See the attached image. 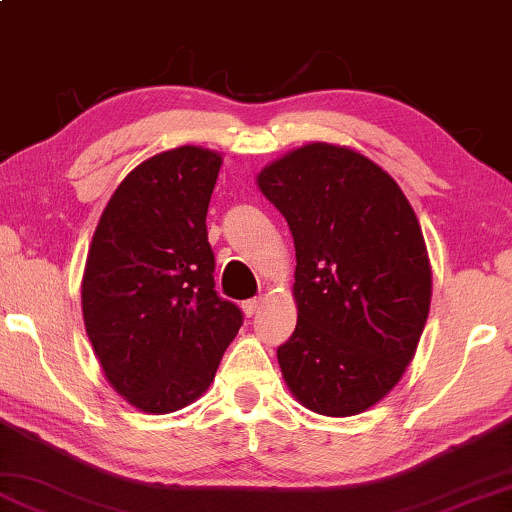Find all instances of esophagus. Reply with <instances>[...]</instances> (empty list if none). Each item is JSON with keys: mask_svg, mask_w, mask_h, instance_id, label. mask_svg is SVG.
Instances as JSON below:
<instances>
[{"mask_svg": "<svg viewBox=\"0 0 512 512\" xmlns=\"http://www.w3.org/2000/svg\"><path fill=\"white\" fill-rule=\"evenodd\" d=\"M260 306H262V299H260V297L245 299V302H243V313H245V316H248V318H252L257 311H260Z\"/></svg>", "mask_w": 512, "mask_h": 512, "instance_id": "obj_1", "label": "esophagus"}]
</instances>
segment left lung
Listing matches in <instances>:
<instances>
[{
  "mask_svg": "<svg viewBox=\"0 0 512 512\" xmlns=\"http://www.w3.org/2000/svg\"><path fill=\"white\" fill-rule=\"evenodd\" d=\"M295 241L297 325L278 346L295 398L327 417L379 403L431 306L419 220L386 170L346 147H299L257 177Z\"/></svg>",
  "mask_w": 512,
  "mask_h": 512,
  "instance_id": "8db88e82",
  "label": "left lung"
}]
</instances>
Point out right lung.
Wrapping results in <instances>:
<instances>
[{"label":"right lung","instance_id":"right-lung-1","mask_svg":"<svg viewBox=\"0 0 512 512\" xmlns=\"http://www.w3.org/2000/svg\"><path fill=\"white\" fill-rule=\"evenodd\" d=\"M222 156L177 147L140 163L93 234L81 283L105 377L142 412L166 414L210 386L243 311L215 290L206 215Z\"/></svg>","mask_w":512,"mask_h":512}]
</instances>
